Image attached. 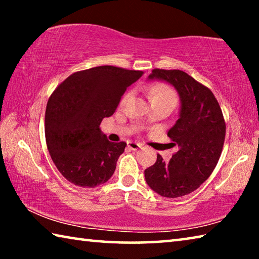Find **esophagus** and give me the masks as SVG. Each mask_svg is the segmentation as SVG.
Segmentation results:
<instances>
[{
    "mask_svg": "<svg viewBox=\"0 0 259 259\" xmlns=\"http://www.w3.org/2000/svg\"><path fill=\"white\" fill-rule=\"evenodd\" d=\"M128 147L131 151H137L139 148H142L143 145L140 143H135V142H129L128 143Z\"/></svg>",
    "mask_w": 259,
    "mask_h": 259,
    "instance_id": "obj_1",
    "label": "esophagus"
}]
</instances>
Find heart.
I'll return each instance as SVG.
<instances>
[{
    "instance_id": "heart-1",
    "label": "heart",
    "mask_w": 259,
    "mask_h": 259,
    "mask_svg": "<svg viewBox=\"0 0 259 259\" xmlns=\"http://www.w3.org/2000/svg\"><path fill=\"white\" fill-rule=\"evenodd\" d=\"M151 96H152V99H166L174 103L175 100H176L174 91L170 89L169 87L163 85V84H160L153 88L151 91ZM126 97H128V96H125L124 99H126Z\"/></svg>"
}]
</instances>
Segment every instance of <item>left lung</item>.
<instances>
[{
	"label": "left lung",
	"mask_w": 259,
	"mask_h": 259,
	"mask_svg": "<svg viewBox=\"0 0 259 259\" xmlns=\"http://www.w3.org/2000/svg\"><path fill=\"white\" fill-rule=\"evenodd\" d=\"M147 81H162L177 91L181 100L178 120L168 131L177 146L169 162L157 155L147 168L145 179L164 198H179L207 181L221 157L226 125L221 106L207 87L179 69H153Z\"/></svg>",
	"instance_id": "8db88e82"
}]
</instances>
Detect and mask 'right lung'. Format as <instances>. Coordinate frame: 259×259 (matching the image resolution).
Here are the masks:
<instances>
[{
	"mask_svg": "<svg viewBox=\"0 0 259 259\" xmlns=\"http://www.w3.org/2000/svg\"><path fill=\"white\" fill-rule=\"evenodd\" d=\"M143 73L94 67L69 75L51 95L46 109L47 146L69 183L94 188L113 176L126 143L109 142L99 125Z\"/></svg>",
	"mask_w": 259,
	"mask_h": 259,
	"instance_id": "add662e5",
	"label": "right lung"
}]
</instances>
